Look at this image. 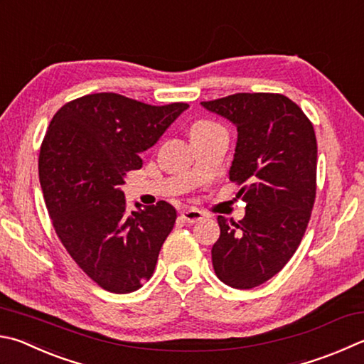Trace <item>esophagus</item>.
Returning a JSON list of instances; mask_svg holds the SVG:
<instances>
[{"instance_id": "esophagus-1", "label": "esophagus", "mask_w": 364, "mask_h": 364, "mask_svg": "<svg viewBox=\"0 0 364 364\" xmlns=\"http://www.w3.org/2000/svg\"><path fill=\"white\" fill-rule=\"evenodd\" d=\"M181 220L189 223V224L199 223V221L203 220V213H202V211H199V210H194V208L183 210L181 211Z\"/></svg>"}]
</instances>
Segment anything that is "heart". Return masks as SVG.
<instances>
[{"label": "heart", "instance_id": "1", "mask_svg": "<svg viewBox=\"0 0 364 364\" xmlns=\"http://www.w3.org/2000/svg\"><path fill=\"white\" fill-rule=\"evenodd\" d=\"M216 127H220V125H216L215 122H210V121H197L193 127H191V135L194 134H203V132H208V130H213Z\"/></svg>", "mask_w": 364, "mask_h": 364}]
</instances>
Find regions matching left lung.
Here are the masks:
<instances>
[{
  "label": "left lung",
  "instance_id": "obj_1",
  "mask_svg": "<svg viewBox=\"0 0 364 364\" xmlns=\"http://www.w3.org/2000/svg\"><path fill=\"white\" fill-rule=\"evenodd\" d=\"M237 127L229 180L247 202L239 223L218 216L211 248L223 283L250 289L285 267L299 247L316 194V138L312 122L282 94H234L202 102Z\"/></svg>",
  "mask_w": 364,
  "mask_h": 364
}]
</instances>
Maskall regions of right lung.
I'll use <instances>...</instances> for the list:
<instances>
[{
	"label": "right lung",
	"instance_id": "obj_1",
	"mask_svg": "<svg viewBox=\"0 0 364 364\" xmlns=\"http://www.w3.org/2000/svg\"><path fill=\"white\" fill-rule=\"evenodd\" d=\"M188 103L153 107L113 92L76 98L57 111L39 151V183L58 239L98 287L136 291L154 272L176 211L161 200L127 213L121 186L141 168Z\"/></svg>",
	"mask_w": 364,
	"mask_h": 364
}]
</instances>
